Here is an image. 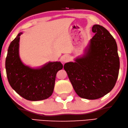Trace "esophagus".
<instances>
[{"mask_svg": "<svg viewBox=\"0 0 128 128\" xmlns=\"http://www.w3.org/2000/svg\"><path fill=\"white\" fill-rule=\"evenodd\" d=\"M70 60V57L68 55H65V56L62 57V61H63L64 63L68 62Z\"/></svg>", "mask_w": 128, "mask_h": 128, "instance_id": "esophagus-1", "label": "esophagus"}]
</instances>
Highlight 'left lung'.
Instances as JSON below:
<instances>
[{
  "mask_svg": "<svg viewBox=\"0 0 128 128\" xmlns=\"http://www.w3.org/2000/svg\"><path fill=\"white\" fill-rule=\"evenodd\" d=\"M92 31L95 34L89 40L83 56L64 67L76 94L88 100L102 98L112 90L120 68L114 37L102 26L94 25Z\"/></svg>",
  "mask_w": 128,
  "mask_h": 128,
  "instance_id": "1",
  "label": "left lung"
}]
</instances>
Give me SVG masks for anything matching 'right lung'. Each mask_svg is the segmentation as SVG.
<instances>
[{
    "label": "right lung",
    "instance_id": "right-lung-1",
    "mask_svg": "<svg viewBox=\"0 0 128 128\" xmlns=\"http://www.w3.org/2000/svg\"><path fill=\"white\" fill-rule=\"evenodd\" d=\"M22 32L17 35L10 45L6 60L8 82L12 88L25 99L39 101L52 95L57 72L63 68L61 62H48L32 68L23 64L19 56V41Z\"/></svg>",
    "mask_w": 128,
    "mask_h": 128
}]
</instances>
